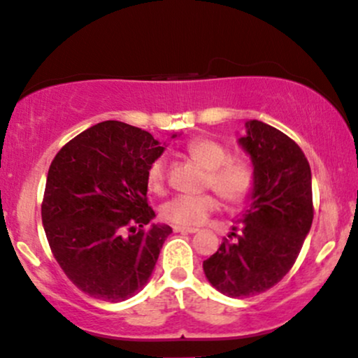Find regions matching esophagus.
Segmentation results:
<instances>
[{
    "mask_svg": "<svg viewBox=\"0 0 358 358\" xmlns=\"http://www.w3.org/2000/svg\"><path fill=\"white\" fill-rule=\"evenodd\" d=\"M173 230L176 231V234H196L198 228H190V227H173Z\"/></svg>",
    "mask_w": 358,
    "mask_h": 358,
    "instance_id": "1",
    "label": "esophagus"
}]
</instances>
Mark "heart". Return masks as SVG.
Segmentation results:
<instances>
[{
	"instance_id": "heart-1",
	"label": "heart",
	"mask_w": 358,
	"mask_h": 358,
	"mask_svg": "<svg viewBox=\"0 0 358 358\" xmlns=\"http://www.w3.org/2000/svg\"><path fill=\"white\" fill-rule=\"evenodd\" d=\"M187 153L208 171V185L228 203H240L253 188V171L245 162L230 160L227 148L208 138H196L187 145ZM165 157H158L146 170V185L152 193L165 188ZM218 201L212 195H178L162 206L160 215L165 222L180 227L201 225L217 212Z\"/></svg>"
}]
</instances>
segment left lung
<instances>
[{"label":"left lung","mask_w":358,"mask_h":358,"mask_svg":"<svg viewBox=\"0 0 358 358\" xmlns=\"http://www.w3.org/2000/svg\"><path fill=\"white\" fill-rule=\"evenodd\" d=\"M236 143L253 166L248 206L235 242L203 262L212 287L231 299L268 290L290 272L313 220L312 171L300 146L258 120L245 123Z\"/></svg>","instance_id":"8db88e82"}]
</instances>
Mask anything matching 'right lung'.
Returning <instances> with one entry per match:
<instances>
[{
	"label": "right lung",
	"instance_id": "add662e5",
	"mask_svg": "<svg viewBox=\"0 0 358 358\" xmlns=\"http://www.w3.org/2000/svg\"><path fill=\"white\" fill-rule=\"evenodd\" d=\"M165 146L152 133L110 120L73 138L51 162L43 227L56 262L85 294L123 302L152 277L171 228L141 230L155 218L146 170Z\"/></svg>",
	"mask_w": 358,
	"mask_h": 358
}]
</instances>
